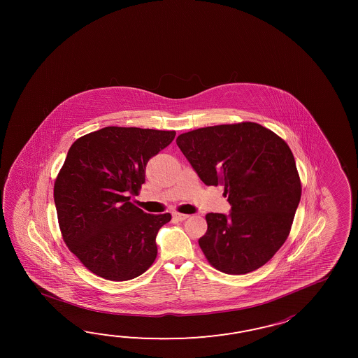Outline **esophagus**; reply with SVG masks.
I'll use <instances>...</instances> for the list:
<instances>
[{"label":"esophagus","instance_id":"34e87169","mask_svg":"<svg viewBox=\"0 0 358 358\" xmlns=\"http://www.w3.org/2000/svg\"><path fill=\"white\" fill-rule=\"evenodd\" d=\"M173 217L178 221H184L189 217V215H187V213H173Z\"/></svg>","mask_w":358,"mask_h":358}]
</instances>
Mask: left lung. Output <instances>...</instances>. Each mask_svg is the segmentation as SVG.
<instances>
[{
    "instance_id": "obj_1",
    "label": "left lung",
    "mask_w": 358,
    "mask_h": 358,
    "mask_svg": "<svg viewBox=\"0 0 358 358\" xmlns=\"http://www.w3.org/2000/svg\"><path fill=\"white\" fill-rule=\"evenodd\" d=\"M176 145L206 185H224L231 206L229 215H206L198 241L206 259L225 274L264 266L289 236L301 201L289 145L256 122L192 130Z\"/></svg>"
}]
</instances>
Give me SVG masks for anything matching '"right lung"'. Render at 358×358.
<instances>
[{
	"instance_id": "right-lung-1",
	"label": "right lung",
	"mask_w": 358,
	"mask_h": 358,
	"mask_svg": "<svg viewBox=\"0 0 358 358\" xmlns=\"http://www.w3.org/2000/svg\"><path fill=\"white\" fill-rule=\"evenodd\" d=\"M176 131L106 127L76 139L56 178L55 205L69 250L93 274L124 282L157 256L156 236L170 213H145L130 202L148 160Z\"/></svg>"
}]
</instances>
